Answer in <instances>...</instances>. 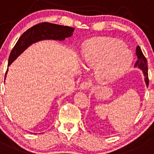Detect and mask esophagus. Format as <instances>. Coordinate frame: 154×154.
I'll list each match as a JSON object with an SVG mask.
<instances>
[{
    "label": "esophagus",
    "instance_id": "1",
    "mask_svg": "<svg viewBox=\"0 0 154 154\" xmlns=\"http://www.w3.org/2000/svg\"><path fill=\"white\" fill-rule=\"evenodd\" d=\"M92 86V83L89 81H83V83L80 84V89L82 90H87L88 89H89V87Z\"/></svg>",
    "mask_w": 154,
    "mask_h": 154
}]
</instances>
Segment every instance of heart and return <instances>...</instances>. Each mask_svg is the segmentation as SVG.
<instances>
[{
  "label": "heart",
  "instance_id": "1",
  "mask_svg": "<svg viewBox=\"0 0 154 154\" xmlns=\"http://www.w3.org/2000/svg\"><path fill=\"white\" fill-rule=\"evenodd\" d=\"M85 66L97 68V76L103 81L123 75L132 61L131 52L122 41L110 37H98L89 41L83 52Z\"/></svg>",
  "mask_w": 154,
  "mask_h": 154
}]
</instances>
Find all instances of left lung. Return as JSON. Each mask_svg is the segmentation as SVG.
Wrapping results in <instances>:
<instances>
[{
	"mask_svg": "<svg viewBox=\"0 0 154 154\" xmlns=\"http://www.w3.org/2000/svg\"><path fill=\"white\" fill-rule=\"evenodd\" d=\"M136 56L138 57V60L135 62V66H138L140 68H141L145 76V83L147 86L149 85V78H148V68H147V61L145 56L143 54L141 48L139 46H138L136 48Z\"/></svg>",
	"mask_w": 154,
	"mask_h": 154,
	"instance_id": "1",
	"label": "left lung"
}]
</instances>
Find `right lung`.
I'll list each match as a JSON object with an SVG mask.
<instances>
[{"instance_id": "obj_1", "label": "right lung", "mask_w": 154, "mask_h": 154, "mask_svg": "<svg viewBox=\"0 0 154 154\" xmlns=\"http://www.w3.org/2000/svg\"><path fill=\"white\" fill-rule=\"evenodd\" d=\"M74 28L56 25L50 22H42L34 25L22 34L10 52L8 66L31 44L45 39L63 41L72 35Z\"/></svg>"}]
</instances>
